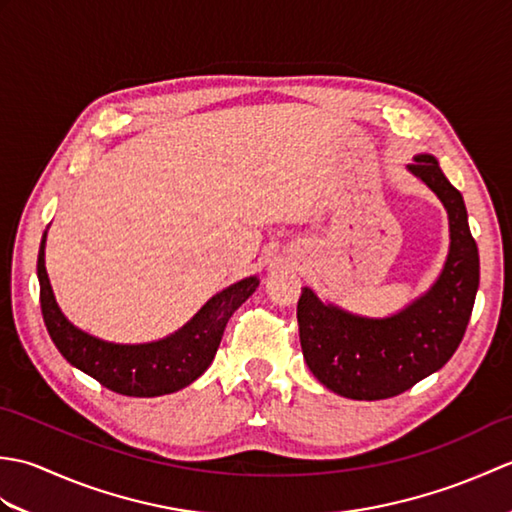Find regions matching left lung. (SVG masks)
I'll return each instance as SVG.
<instances>
[{
  "label": "left lung",
  "mask_w": 512,
  "mask_h": 512,
  "mask_svg": "<svg viewBox=\"0 0 512 512\" xmlns=\"http://www.w3.org/2000/svg\"><path fill=\"white\" fill-rule=\"evenodd\" d=\"M438 195L449 215V255L427 292L389 317H363L301 288L297 303L303 358L319 383L352 400H383L438 372L458 350L480 286V255L462 193L436 156L407 167Z\"/></svg>",
  "instance_id": "8db88e82"
}]
</instances>
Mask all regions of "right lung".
Masks as SVG:
<instances>
[{"label":"right lung","mask_w":512,"mask_h":512,"mask_svg":"<svg viewBox=\"0 0 512 512\" xmlns=\"http://www.w3.org/2000/svg\"><path fill=\"white\" fill-rule=\"evenodd\" d=\"M46 235L48 231L41 239L37 277L41 312L50 339L70 365L123 396H165L198 380L213 363L228 319L259 286L255 275L231 284L213 295L191 321L165 339L149 343L103 341L76 328L54 299L46 270Z\"/></svg>","instance_id":"right-lung-1"}]
</instances>
